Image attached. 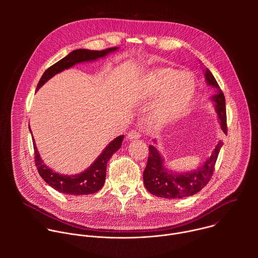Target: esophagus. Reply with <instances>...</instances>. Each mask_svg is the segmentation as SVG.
<instances>
[{
    "instance_id": "esophagus-1",
    "label": "esophagus",
    "mask_w": 258,
    "mask_h": 258,
    "mask_svg": "<svg viewBox=\"0 0 258 258\" xmlns=\"http://www.w3.org/2000/svg\"><path fill=\"white\" fill-rule=\"evenodd\" d=\"M141 137L140 133L137 132V131H131L128 134H127V139L133 141V140H138L139 138Z\"/></svg>"
}]
</instances>
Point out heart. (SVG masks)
I'll use <instances>...</instances> for the list:
<instances>
[{
  "mask_svg": "<svg viewBox=\"0 0 258 258\" xmlns=\"http://www.w3.org/2000/svg\"><path fill=\"white\" fill-rule=\"evenodd\" d=\"M196 92L194 78L187 71L161 68L149 71L142 81L139 98L142 101L159 99L151 115L156 125H168L190 106Z\"/></svg>",
  "mask_w": 258,
  "mask_h": 258,
  "instance_id": "heart-1",
  "label": "heart"
}]
</instances>
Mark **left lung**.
<instances>
[{
    "label": "left lung",
    "instance_id": "1",
    "mask_svg": "<svg viewBox=\"0 0 258 258\" xmlns=\"http://www.w3.org/2000/svg\"><path fill=\"white\" fill-rule=\"evenodd\" d=\"M206 84L216 89L210 100L214 104L220 128L227 134L226 99L217 82L208 68L203 69ZM153 142H156L155 140ZM224 143L218 141L210 157L195 169L189 171H173L164 164V158L153 145L149 146V157L143 173L144 185L152 195L167 199H180L201 191L211 178L214 165Z\"/></svg>",
    "mask_w": 258,
    "mask_h": 258
}]
</instances>
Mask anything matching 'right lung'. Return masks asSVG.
Returning a JSON list of instances; mask_svg holds the SVG:
<instances>
[{
    "instance_id": "1",
    "label": "right lung",
    "mask_w": 258,
    "mask_h": 258,
    "mask_svg": "<svg viewBox=\"0 0 258 258\" xmlns=\"http://www.w3.org/2000/svg\"><path fill=\"white\" fill-rule=\"evenodd\" d=\"M119 48H108L102 51H94L88 49H79L72 51L66 57L49 67L42 76L36 91L41 87H43L50 79L55 77L57 73L62 72L65 69H68L76 64H80L83 62H92L96 61L100 58H104L110 53L117 51ZM29 132L31 133L30 126ZM123 135L118 136L113 141L110 142L106 148L102 151V153L97 157V159L83 172L78 174H62L54 171L52 168L47 166L41 158V155L36 148L34 139L33 142V149H34V161L40 175L42 178L51 186L53 189L57 190L60 193L66 195H89L94 194L102 189L105 183L106 177V167L108 160L111 156L120 148L121 143L123 141Z\"/></svg>"
}]
</instances>
